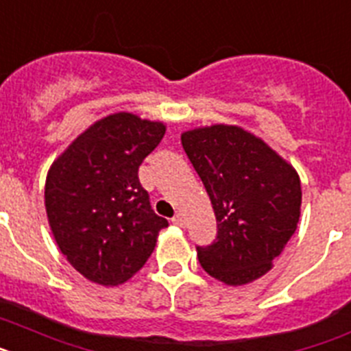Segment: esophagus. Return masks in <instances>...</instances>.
<instances>
[{
  "label": "esophagus",
  "instance_id": "obj_1",
  "mask_svg": "<svg viewBox=\"0 0 351 351\" xmlns=\"http://www.w3.org/2000/svg\"><path fill=\"white\" fill-rule=\"evenodd\" d=\"M171 221H173V223L178 226H185V217L182 216V214H175V217H173Z\"/></svg>",
  "mask_w": 351,
  "mask_h": 351
}]
</instances>
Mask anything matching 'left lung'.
I'll use <instances>...</instances> for the list:
<instances>
[{
  "mask_svg": "<svg viewBox=\"0 0 351 351\" xmlns=\"http://www.w3.org/2000/svg\"><path fill=\"white\" fill-rule=\"evenodd\" d=\"M182 146L217 221L216 239L196 246L199 264L228 285L257 280L296 230L302 207L298 173L239 126L185 132Z\"/></svg>",
  "mask_w": 351,
  "mask_h": 351,
  "instance_id": "1",
  "label": "left lung"
}]
</instances>
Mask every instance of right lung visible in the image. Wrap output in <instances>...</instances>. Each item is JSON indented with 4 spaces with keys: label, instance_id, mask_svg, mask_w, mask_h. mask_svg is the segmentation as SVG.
Instances as JSON below:
<instances>
[{
    "label": "right lung",
    "instance_id": "add662e5",
    "mask_svg": "<svg viewBox=\"0 0 351 351\" xmlns=\"http://www.w3.org/2000/svg\"><path fill=\"white\" fill-rule=\"evenodd\" d=\"M164 134L162 123L119 112L94 123L53 162L44 189L49 226L71 266L90 282L128 280L169 225L139 182V166Z\"/></svg>",
    "mask_w": 351,
    "mask_h": 351
}]
</instances>
